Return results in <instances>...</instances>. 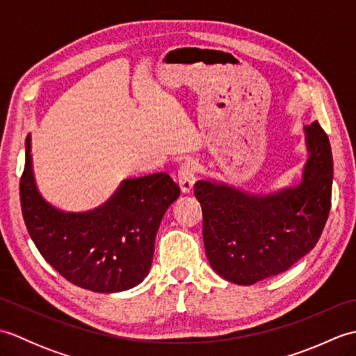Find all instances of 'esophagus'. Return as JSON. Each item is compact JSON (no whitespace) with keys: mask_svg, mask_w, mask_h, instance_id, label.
<instances>
[{"mask_svg":"<svg viewBox=\"0 0 356 356\" xmlns=\"http://www.w3.org/2000/svg\"><path fill=\"white\" fill-rule=\"evenodd\" d=\"M197 162L194 161H186L185 163H182V166L179 168V185L180 190H182L184 194H191L193 188L195 184V176H197Z\"/></svg>","mask_w":356,"mask_h":356,"instance_id":"34e87169","label":"esophagus"}]
</instances>
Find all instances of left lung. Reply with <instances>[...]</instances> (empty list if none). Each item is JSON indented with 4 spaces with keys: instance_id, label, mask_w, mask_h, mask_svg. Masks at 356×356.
<instances>
[{
    "instance_id": "obj_1",
    "label": "left lung",
    "mask_w": 356,
    "mask_h": 356,
    "mask_svg": "<svg viewBox=\"0 0 356 356\" xmlns=\"http://www.w3.org/2000/svg\"><path fill=\"white\" fill-rule=\"evenodd\" d=\"M305 134L309 157L297 186L259 195L209 180L195 184L205 252L228 282L249 286L282 274L318 241L330 211L334 161L318 122L306 125Z\"/></svg>"
}]
</instances>
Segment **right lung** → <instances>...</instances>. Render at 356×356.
I'll return each instance as SVG.
<instances>
[{
  "instance_id": "add662e5",
  "label": "right lung",
  "mask_w": 356,
  "mask_h": 356,
  "mask_svg": "<svg viewBox=\"0 0 356 356\" xmlns=\"http://www.w3.org/2000/svg\"><path fill=\"white\" fill-rule=\"evenodd\" d=\"M26 138L19 180L22 217L35 246L53 269L82 289L111 293L131 289L148 275L162 217L180 195L166 172L124 180L102 207L64 213L38 191Z\"/></svg>"
}]
</instances>
